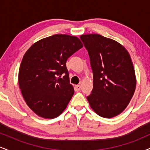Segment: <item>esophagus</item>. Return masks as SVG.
Here are the masks:
<instances>
[{
  "instance_id": "34e87169",
  "label": "esophagus",
  "mask_w": 150,
  "mask_h": 150,
  "mask_svg": "<svg viewBox=\"0 0 150 150\" xmlns=\"http://www.w3.org/2000/svg\"><path fill=\"white\" fill-rule=\"evenodd\" d=\"M80 89H81V86L80 85H77L75 86V90L77 91V92L80 91Z\"/></svg>"
}]
</instances>
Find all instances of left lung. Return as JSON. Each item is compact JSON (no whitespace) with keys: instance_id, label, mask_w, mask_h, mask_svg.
<instances>
[{"instance_id":"1","label":"left lung","mask_w":150,"mask_h":150,"mask_svg":"<svg viewBox=\"0 0 150 150\" xmlns=\"http://www.w3.org/2000/svg\"><path fill=\"white\" fill-rule=\"evenodd\" d=\"M93 72V89L87 97L93 111L106 118L123 112L136 88L130 54L116 41L98 34H82Z\"/></svg>"}]
</instances>
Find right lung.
Instances as JSON below:
<instances>
[{"label": "right lung", "mask_w": 150, "mask_h": 150, "mask_svg": "<svg viewBox=\"0 0 150 150\" xmlns=\"http://www.w3.org/2000/svg\"><path fill=\"white\" fill-rule=\"evenodd\" d=\"M82 47L77 37L55 34L26 51L19 70V87L26 104L39 116L51 119L66 108L74 94L66 61Z\"/></svg>", "instance_id": "add662e5"}]
</instances>
